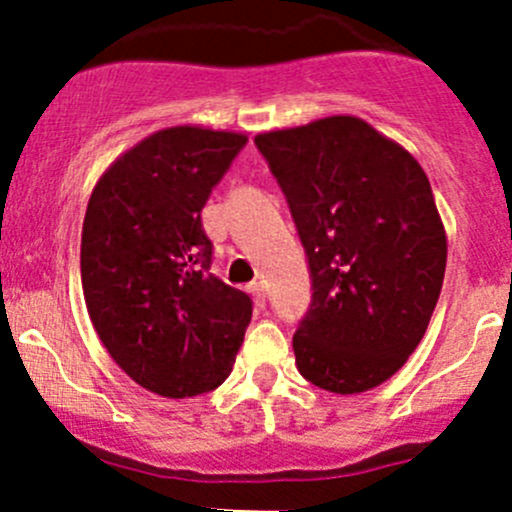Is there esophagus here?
Returning <instances> with one entry per match:
<instances>
[{
    "label": "esophagus",
    "mask_w": 512,
    "mask_h": 512,
    "mask_svg": "<svg viewBox=\"0 0 512 512\" xmlns=\"http://www.w3.org/2000/svg\"><path fill=\"white\" fill-rule=\"evenodd\" d=\"M247 290H250L252 292V297H255V302H257V305H265V282H260V280H257V282H252V285L250 287H247Z\"/></svg>",
    "instance_id": "obj_1"
}]
</instances>
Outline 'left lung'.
<instances>
[{
	"label": "left lung",
	"mask_w": 512,
	"mask_h": 512,
	"mask_svg": "<svg viewBox=\"0 0 512 512\" xmlns=\"http://www.w3.org/2000/svg\"><path fill=\"white\" fill-rule=\"evenodd\" d=\"M285 192L312 277L297 370L352 395L393 377L423 340L448 260L428 175L360 117L255 137Z\"/></svg>",
	"instance_id": "1"
}]
</instances>
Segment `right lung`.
I'll list each match as a JSON object with an SVG mask.
<instances>
[{"instance_id":"obj_1","label":"right lung","mask_w":512,"mask_h":512,"mask_svg":"<svg viewBox=\"0 0 512 512\" xmlns=\"http://www.w3.org/2000/svg\"><path fill=\"white\" fill-rule=\"evenodd\" d=\"M245 135L167 127L99 177L82 225V290L112 360L165 398L215 390L232 372L252 300L210 272L202 207Z\"/></svg>"}]
</instances>
